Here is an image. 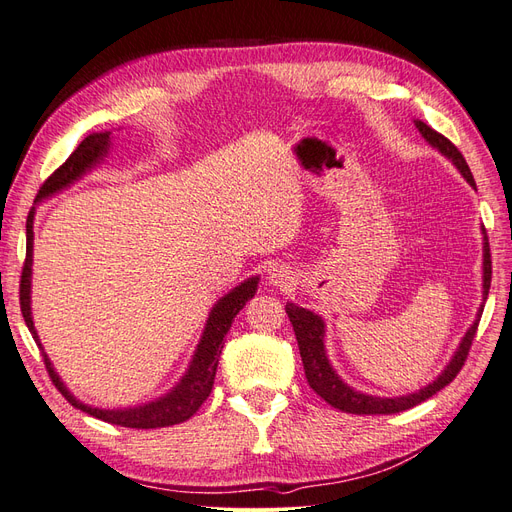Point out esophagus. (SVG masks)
<instances>
[{"label":"esophagus","mask_w":512,"mask_h":512,"mask_svg":"<svg viewBox=\"0 0 512 512\" xmlns=\"http://www.w3.org/2000/svg\"><path fill=\"white\" fill-rule=\"evenodd\" d=\"M290 282H292V273L288 271V267L275 265V267L269 271V284L280 286V288H288Z\"/></svg>","instance_id":"obj_1"}]
</instances>
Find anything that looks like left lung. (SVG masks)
I'll return each instance as SVG.
<instances>
[{
    "mask_svg": "<svg viewBox=\"0 0 512 512\" xmlns=\"http://www.w3.org/2000/svg\"><path fill=\"white\" fill-rule=\"evenodd\" d=\"M414 123H416L418 132L423 134L425 141L431 147H436L440 153H444V156L459 168V173L463 175V179H466L476 190V181L470 173V166H468L466 158L461 156V151L451 141H448L446 136H442L436 130H431L427 123H423V121H414ZM483 235H485V243H483V299H487L489 286H491V252H489V239H487L485 228H483ZM286 314L292 322L294 335H297V344H299V352H301L305 378H307L309 386H312L316 395H320L329 406L342 410V412H350V414H395V412H404V410H410V408L418 406L421 401L429 399L431 395H436L438 391L444 389L446 384H451L455 380V376L461 371L463 363H466V359H468V352L472 348V339H474L476 329H478V320H480V314H483V305H480L474 324L468 329V333L463 335L455 356L451 359V363L444 367L442 374L418 393L401 395V397H374V395H365V393L350 389V386L335 374V369L331 367V363L327 359V350H324V322H322V318L314 312H309V309L299 307L294 303L286 305Z\"/></svg>",
    "mask_w": 512,
    "mask_h": 512,
    "instance_id": "1",
    "label": "left lung"
}]
</instances>
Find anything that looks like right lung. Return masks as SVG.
<instances>
[{"label": "right lung", "instance_id": "1", "mask_svg": "<svg viewBox=\"0 0 512 512\" xmlns=\"http://www.w3.org/2000/svg\"><path fill=\"white\" fill-rule=\"evenodd\" d=\"M108 147H111V132L89 134L85 141L70 153V158L42 183L36 200H42L46 196H51L53 192L64 190L66 185L79 179L85 170L94 168L106 156ZM34 211L36 209H32L27 215V254H25V262H23V273H21L19 301H21V312H23L27 329L34 335L38 348L42 350V359H44L46 371H49V376L55 384V389L64 395L74 408H79V410L87 412L89 416H96V418H100V421L111 423V425H121V427H130V429H158V427H170V425L188 421V418L194 416L196 410L205 404L211 389H213L215 371H218V361H220V354L224 348V337L230 329L232 320H235V316L243 309V305L256 294L258 277H250V280H245L241 286L230 290L226 297H222L218 303H215V307L209 314L205 333H203V337H200V344L194 352L190 369L185 371L181 382L168 395L160 397L158 401H151V404L138 406V408H126V410L91 408V406L83 404V401L76 399L66 389L64 382H61V378L55 374V369L49 361V356H46L40 339H38L36 327H34L32 307H29V292H32Z\"/></svg>", "mask_w": 512, "mask_h": 512}]
</instances>
